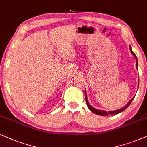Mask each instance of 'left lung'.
Wrapping results in <instances>:
<instances>
[{"instance_id":"obj_1","label":"left lung","mask_w":147,"mask_h":147,"mask_svg":"<svg viewBox=\"0 0 147 147\" xmlns=\"http://www.w3.org/2000/svg\"><path fill=\"white\" fill-rule=\"evenodd\" d=\"M130 52L132 54V55L134 56V58H136V68H138V62H137V57H136V56L135 55V54L134 52H132V48H131V46H130ZM138 85H139V80H138ZM85 101H86V103H87V105L88 107H89V109L91 110L92 112H93L94 113H95V114H97V115H99V116H109V115H115V114H118V113L122 112L124 110H125L127 107H128L130 104L132 102L133 99L134 98V97H133V98L131 99V100L129 101V102L127 103V104L125 105L124 107H122V108L121 109H119L118 110H115V111H103V110H99V109H95L94 108L91 106V105L89 104V101L87 100V93H86V91H85Z\"/></svg>"}]
</instances>
